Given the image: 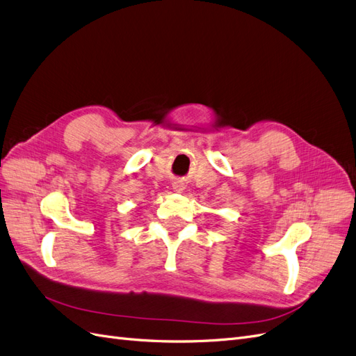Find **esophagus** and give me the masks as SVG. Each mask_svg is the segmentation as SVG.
Here are the masks:
<instances>
[{"label": "esophagus", "instance_id": "34e87169", "mask_svg": "<svg viewBox=\"0 0 356 356\" xmlns=\"http://www.w3.org/2000/svg\"><path fill=\"white\" fill-rule=\"evenodd\" d=\"M175 188H177V191H182V186H175Z\"/></svg>", "mask_w": 356, "mask_h": 356}]
</instances>
